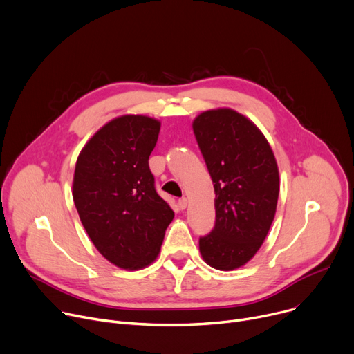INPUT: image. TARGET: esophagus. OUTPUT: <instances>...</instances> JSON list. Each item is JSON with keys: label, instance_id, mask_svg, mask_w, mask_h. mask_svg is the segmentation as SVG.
<instances>
[{"label": "esophagus", "instance_id": "esophagus-1", "mask_svg": "<svg viewBox=\"0 0 354 354\" xmlns=\"http://www.w3.org/2000/svg\"><path fill=\"white\" fill-rule=\"evenodd\" d=\"M187 205H188V200H187L185 197H181V198L178 200V207H180L181 209H185Z\"/></svg>", "mask_w": 354, "mask_h": 354}]
</instances>
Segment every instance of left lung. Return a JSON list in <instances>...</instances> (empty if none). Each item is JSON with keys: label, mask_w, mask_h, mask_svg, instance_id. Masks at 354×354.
Here are the masks:
<instances>
[{"label": "left lung", "mask_w": 354, "mask_h": 354, "mask_svg": "<svg viewBox=\"0 0 354 354\" xmlns=\"http://www.w3.org/2000/svg\"><path fill=\"white\" fill-rule=\"evenodd\" d=\"M193 130L215 192V225L200 252L209 266L232 270L257 254L274 221L278 165L262 131L232 109L203 112Z\"/></svg>", "instance_id": "1"}]
</instances>
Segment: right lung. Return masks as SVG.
I'll list each match as a JSON object with an SVG mask.
<instances>
[{
    "label": "right lung",
    "instance_id": "right-lung-1",
    "mask_svg": "<svg viewBox=\"0 0 354 354\" xmlns=\"http://www.w3.org/2000/svg\"><path fill=\"white\" fill-rule=\"evenodd\" d=\"M158 131L160 122L147 116L116 118L93 134L75 166L79 218L96 250L123 269L150 265L174 218L149 167Z\"/></svg>",
    "mask_w": 354,
    "mask_h": 354
}]
</instances>
